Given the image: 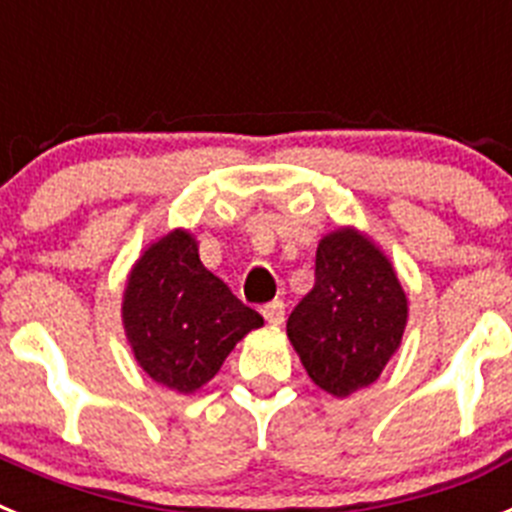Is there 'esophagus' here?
I'll return each mask as SVG.
<instances>
[{"label": "esophagus", "instance_id": "34e87169", "mask_svg": "<svg viewBox=\"0 0 512 512\" xmlns=\"http://www.w3.org/2000/svg\"><path fill=\"white\" fill-rule=\"evenodd\" d=\"M261 315L266 318V323L271 325H282L284 323V302L282 300H271L261 307Z\"/></svg>", "mask_w": 512, "mask_h": 512}]
</instances>
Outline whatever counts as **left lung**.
<instances>
[{
    "label": "left lung",
    "mask_w": 512,
    "mask_h": 512,
    "mask_svg": "<svg viewBox=\"0 0 512 512\" xmlns=\"http://www.w3.org/2000/svg\"><path fill=\"white\" fill-rule=\"evenodd\" d=\"M408 300L384 253L356 230L325 235L315 284L287 320V336L310 379L346 397L382 374L402 341Z\"/></svg>",
    "instance_id": "8db88e82"
}]
</instances>
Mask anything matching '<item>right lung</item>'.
Wrapping results in <instances>:
<instances>
[{
  "instance_id": "add662e5",
  "label": "right lung",
  "mask_w": 512,
  "mask_h": 512,
  "mask_svg": "<svg viewBox=\"0 0 512 512\" xmlns=\"http://www.w3.org/2000/svg\"><path fill=\"white\" fill-rule=\"evenodd\" d=\"M122 320L138 364L176 392L200 390L235 343L264 325L259 312L205 269L184 230L164 235L140 256L125 289Z\"/></svg>"
}]
</instances>
